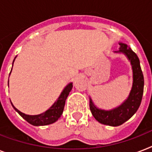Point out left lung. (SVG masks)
I'll return each instance as SVG.
<instances>
[{
	"label": "left lung",
	"mask_w": 152,
	"mask_h": 152,
	"mask_svg": "<svg viewBox=\"0 0 152 152\" xmlns=\"http://www.w3.org/2000/svg\"><path fill=\"white\" fill-rule=\"evenodd\" d=\"M119 51L125 53L129 59L133 72V83L129 96L119 107L110 111L99 110L90 99V110L92 115L101 124L110 126H118L128 121L139 108L144 93V80L140 60L137 55L124 43H120Z\"/></svg>",
	"instance_id": "left-lung-1"
}]
</instances>
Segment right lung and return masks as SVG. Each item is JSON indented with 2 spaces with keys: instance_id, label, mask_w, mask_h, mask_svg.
I'll list each match as a JSON object with an SVG mask.
<instances>
[{
  "instance_id": "right-lung-1",
  "label": "right lung",
  "mask_w": 152,
  "mask_h": 152,
  "mask_svg": "<svg viewBox=\"0 0 152 152\" xmlns=\"http://www.w3.org/2000/svg\"><path fill=\"white\" fill-rule=\"evenodd\" d=\"M14 61H15V59H14ZM14 61H13V62H14ZM72 88V83H69V85L66 86V88L63 90L62 93L60 95V97L58 98V99L55 102V103L51 106L50 108L47 110L46 112H44L43 113L39 114V115H27V114H25V113L20 112V110H18L12 104V105L13 108L15 109V110L30 124L35 125V126L50 125V124L55 122L61 116L63 110H64L65 100H66L68 95H69V92L71 91Z\"/></svg>"
}]
</instances>
